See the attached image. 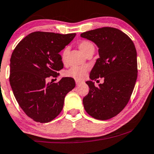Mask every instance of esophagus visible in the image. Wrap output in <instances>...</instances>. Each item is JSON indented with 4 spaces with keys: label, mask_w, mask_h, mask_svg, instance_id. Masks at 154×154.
Here are the masks:
<instances>
[{
    "label": "esophagus",
    "mask_w": 154,
    "mask_h": 154,
    "mask_svg": "<svg viewBox=\"0 0 154 154\" xmlns=\"http://www.w3.org/2000/svg\"><path fill=\"white\" fill-rule=\"evenodd\" d=\"M75 84H76V85H77V86H79V84H82V82H80V81H78V80H76V81H75Z\"/></svg>",
    "instance_id": "esophagus-1"
}]
</instances>
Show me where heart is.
Masks as SVG:
<instances>
[{"label":"heart","mask_w":154,"mask_h":154,"mask_svg":"<svg viewBox=\"0 0 154 154\" xmlns=\"http://www.w3.org/2000/svg\"><path fill=\"white\" fill-rule=\"evenodd\" d=\"M79 48L81 51L85 54L86 56L90 52H94L95 51V47H94L93 44L92 42H89V41H82L79 43ZM68 53V48H65L63 51L62 52V62H66V59H67V55ZM88 71V67L87 66H82V67H72L71 68L69 69L65 72V75L67 77L72 78L76 80H82L84 77L87 75V72Z\"/></svg>","instance_id":"1"}]
</instances>
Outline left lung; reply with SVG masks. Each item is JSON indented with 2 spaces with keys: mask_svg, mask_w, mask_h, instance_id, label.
<instances>
[{
  "mask_svg": "<svg viewBox=\"0 0 154 154\" xmlns=\"http://www.w3.org/2000/svg\"><path fill=\"white\" fill-rule=\"evenodd\" d=\"M81 37L98 48L99 58L90 74L88 95L83 99L86 112L94 118L105 120L118 115L127 105L137 78V51L131 39L117 29L103 27L84 32ZM104 82L98 87L92 82Z\"/></svg>",
  "mask_w": 154,
  "mask_h": 154,
  "instance_id": "8db88e82",
  "label": "left lung"
}]
</instances>
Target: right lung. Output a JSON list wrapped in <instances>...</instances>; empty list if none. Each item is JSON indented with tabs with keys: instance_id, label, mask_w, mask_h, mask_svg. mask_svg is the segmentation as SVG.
Returning <instances> with one entry per match:
<instances>
[{
	"instance_id": "add662e5",
	"label": "right lung",
	"mask_w": 154,
	"mask_h": 154,
	"mask_svg": "<svg viewBox=\"0 0 154 154\" xmlns=\"http://www.w3.org/2000/svg\"><path fill=\"white\" fill-rule=\"evenodd\" d=\"M75 37L36 31L18 43L10 59L9 82L14 97L27 116L48 123L62 112L65 95L75 87V81L64 77L58 83H47L57 77L64 67L59 52Z\"/></svg>"
}]
</instances>
